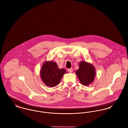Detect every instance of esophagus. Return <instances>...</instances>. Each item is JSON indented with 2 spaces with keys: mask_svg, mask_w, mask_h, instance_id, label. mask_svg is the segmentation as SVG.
Here are the masks:
<instances>
[{
  "mask_svg": "<svg viewBox=\"0 0 128 128\" xmlns=\"http://www.w3.org/2000/svg\"><path fill=\"white\" fill-rule=\"evenodd\" d=\"M68 71L69 72H72V68L68 69Z\"/></svg>",
  "mask_w": 128,
  "mask_h": 128,
  "instance_id": "1",
  "label": "esophagus"
}]
</instances>
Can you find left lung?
Returning <instances> with one entry per match:
<instances>
[{
	"instance_id": "1",
	"label": "left lung",
	"mask_w": 128,
	"mask_h": 128,
	"mask_svg": "<svg viewBox=\"0 0 128 128\" xmlns=\"http://www.w3.org/2000/svg\"><path fill=\"white\" fill-rule=\"evenodd\" d=\"M76 74L82 85L88 86L94 80L96 70L91 63L81 61L79 64V69L76 71Z\"/></svg>"
}]
</instances>
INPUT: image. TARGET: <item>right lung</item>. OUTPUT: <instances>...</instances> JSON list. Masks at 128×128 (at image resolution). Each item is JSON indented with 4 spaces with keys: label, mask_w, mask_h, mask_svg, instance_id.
<instances>
[{
    "label": "right lung",
    "mask_w": 128,
    "mask_h": 128,
    "mask_svg": "<svg viewBox=\"0 0 128 128\" xmlns=\"http://www.w3.org/2000/svg\"><path fill=\"white\" fill-rule=\"evenodd\" d=\"M66 71L59 69L56 62L45 61L40 70V76L45 85L54 87L58 85Z\"/></svg>",
    "instance_id": "obj_1"
}]
</instances>
